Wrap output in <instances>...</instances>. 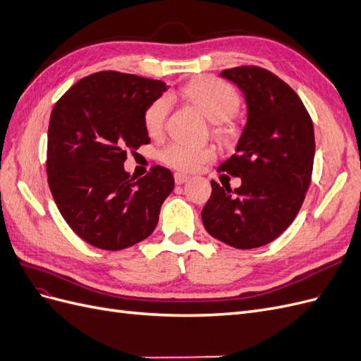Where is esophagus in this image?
I'll use <instances>...</instances> for the list:
<instances>
[{
    "label": "esophagus",
    "instance_id": "34e87169",
    "mask_svg": "<svg viewBox=\"0 0 361 361\" xmlns=\"http://www.w3.org/2000/svg\"><path fill=\"white\" fill-rule=\"evenodd\" d=\"M190 179V176H187V174L185 173H174V182H176L178 185H182V183H185Z\"/></svg>",
    "mask_w": 361,
    "mask_h": 361
}]
</instances>
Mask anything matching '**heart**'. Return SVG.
<instances>
[{"mask_svg":"<svg viewBox=\"0 0 361 361\" xmlns=\"http://www.w3.org/2000/svg\"><path fill=\"white\" fill-rule=\"evenodd\" d=\"M180 96L194 104L207 120L215 123V134L218 137L231 138L235 135L232 117L238 113L241 99L233 87L211 76H204L182 87ZM169 111L170 99L166 96L158 97L149 105L145 113V126L149 135L157 137L162 133ZM214 158L215 152L211 147L192 146L183 141H171L159 152V159L166 166L182 171L199 170Z\"/></svg>","mask_w":361,"mask_h":361,"instance_id":"heart-1","label":"heart"}]
</instances>
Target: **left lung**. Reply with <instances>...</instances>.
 I'll return each instance as SVG.
<instances>
[{
    "label": "left lung",
    "mask_w": 361,
    "mask_h": 361,
    "mask_svg": "<svg viewBox=\"0 0 361 361\" xmlns=\"http://www.w3.org/2000/svg\"><path fill=\"white\" fill-rule=\"evenodd\" d=\"M220 75L243 90L247 123L236 154L218 171L241 178L243 183L232 191L211 180L202 220L218 241L257 248L285 232L304 202L314 158L313 123L300 96L272 72L238 66Z\"/></svg>",
    "instance_id": "8db88e82"
}]
</instances>
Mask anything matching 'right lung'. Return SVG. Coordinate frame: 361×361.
<instances>
[{
  "mask_svg": "<svg viewBox=\"0 0 361 361\" xmlns=\"http://www.w3.org/2000/svg\"><path fill=\"white\" fill-rule=\"evenodd\" d=\"M167 89L158 80L102 71L73 84L52 108L49 190L72 231L93 247L123 250L155 231L173 174L155 166L137 180L123 162L129 149L150 141L145 113Z\"/></svg>",
  "mask_w": 361,
  "mask_h": 361,
  "instance_id": "obj_1",
  "label": "right lung"
}]
</instances>
